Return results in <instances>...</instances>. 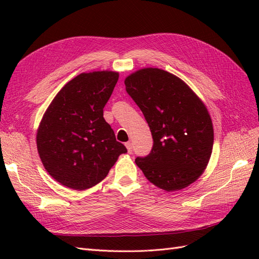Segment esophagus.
I'll return each instance as SVG.
<instances>
[{
  "label": "esophagus",
  "instance_id": "1",
  "mask_svg": "<svg viewBox=\"0 0 259 259\" xmlns=\"http://www.w3.org/2000/svg\"><path fill=\"white\" fill-rule=\"evenodd\" d=\"M125 147H126V149H128L129 153H133V144H131L130 141L125 142Z\"/></svg>",
  "mask_w": 259,
  "mask_h": 259
}]
</instances>
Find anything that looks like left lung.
<instances>
[{"label":"left lung","mask_w":259,"mask_h":259,"mask_svg":"<svg viewBox=\"0 0 259 259\" xmlns=\"http://www.w3.org/2000/svg\"><path fill=\"white\" fill-rule=\"evenodd\" d=\"M124 84L153 139L149 155L136 158L137 166L163 190H179L194 183L205 170L213 145L205 104L183 80L161 69L137 71Z\"/></svg>","instance_id":"1"}]
</instances>
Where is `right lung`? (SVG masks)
<instances>
[{
	"label": "right lung",
	"instance_id": "right-lung-1",
	"mask_svg": "<svg viewBox=\"0 0 259 259\" xmlns=\"http://www.w3.org/2000/svg\"><path fill=\"white\" fill-rule=\"evenodd\" d=\"M118 79L111 71L81 73L59 91L43 115L37 151L47 171L61 185L91 188L126 152L103 118Z\"/></svg>",
	"mask_w": 259,
	"mask_h": 259
}]
</instances>
